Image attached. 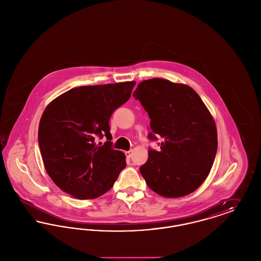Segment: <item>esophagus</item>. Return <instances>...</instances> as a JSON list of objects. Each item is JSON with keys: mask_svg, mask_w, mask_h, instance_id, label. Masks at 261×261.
Returning <instances> with one entry per match:
<instances>
[{"mask_svg": "<svg viewBox=\"0 0 261 261\" xmlns=\"http://www.w3.org/2000/svg\"><path fill=\"white\" fill-rule=\"evenodd\" d=\"M132 154H133V150H127L125 151V155L127 159H131L132 158Z\"/></svg>", "mask_w": 261, "mask_h": 261, "instance_id": "1", "label": "esophagus"}]
</instances>
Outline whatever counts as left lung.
Wrapping results in <instances>:
<instances>
[{"mask_svg": "<svg viewBox=\"0 0 261 261\" xmlns=\"http://www.w3.org/2000/svg\"><path fill=\"white\" fill-rule=\"evenodd\" d=\"M133 97L150 118V140L162 137L161 150L149 149L140 167L150 190L164 198L196 191L211 172L217 151V130L197 92L162 78L141 82Z\"/></svg>", "mask_w": 261, "mask_h": 261, "instance_id": "left-lung-1", "label": "left lung"}]
</instances>
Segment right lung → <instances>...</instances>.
<instances>
[{
  "label": "right lung",
  "instance_id": "obj_1",
  "mask_svg": "<svg viewBox=\"0 0 261 261\" xmlns=\"http://www.w3.org/2000/svg\"><path fill=\"white\" fill-rule=\"evenodd\" d=\"M135 81L73 88L51 100L42 114L38 142L47 173L63 192L78 199L99 198L112 189L126 156L107 141L110 119L131 97Z\"/></svg>",
  "mask_w": 261,
  "mask_h": 261
}]
</instances>
